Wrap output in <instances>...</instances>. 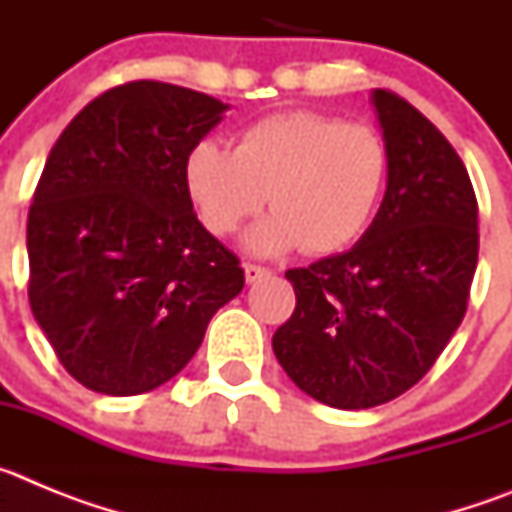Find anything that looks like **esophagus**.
<instances>
[{
    "label": "esophagus",
    "instance_id": "34e87169",
    "mask_svg": "<svg viewBox=\"0 0 512 512\" xmlns=\"http://www.w3.org/2000/svg\"><path fill=\"white\" fill-rule=\"evenodd\" d=\"M243 271H246V282L253 284L259 282V279L269 277L271 271L266 269V266H259V264H243Z\"/></svg>",
    "mask_w": 512,
    "mask_h": 512
}]
</instances>
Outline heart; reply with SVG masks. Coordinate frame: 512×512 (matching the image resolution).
<instances>
[{"instance_id": "obj_1", "label": "heart", "mask_w": 512, "mask_h": 512, "mask_svg": "<svg viewBox=\"0 0 512 512\" xmlns=\"http://www.w3.org/2000/svg\"><path fill=\"white\" fill-rule=\"evenodd\" d=\"M384 179L377 130L307 110L261 117L235 148L205 138L184 158V187L210 233H235L269 194L274 210L243 238L259 256L343 251L372 220Z\"/></svg>"}]
</instances>
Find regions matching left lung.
<instances>
[{"label": "left lung", "instance_id": "1", "mask_svg": "<svg viewBox=\"0 0 512 512\" xmlns=\"http://www.w3.org/2000/svg\"><path fill=\"white\" fill-rule=\"evenodd\" d=\"M387 192L351 251L289 269L297 305L271 338L287 377L330 408L408 392L459 328L477 269V197L459 153L413 104L372 92Z\"/></svg>", "mask_w": 512, "mask_h": 512}]
</instances>
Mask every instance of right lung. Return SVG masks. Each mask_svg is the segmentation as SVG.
I'll return each mask as SVG.
<instances>
[{
	"instance_id": "right-lung-1",
	"label": "right lung",
	"mask_w": 512,
	"mask_h": 512,
	"mask_svg": "<svg viewBox=\"0 0 512 512\" xmlns=\"http://www.w3.org/2000/svg\"><path fill=\"white\" fill-rule=\"evenodd\" d=\"M228 104L164 81L99 94L63 130L27 215V297L87 390L151 392L189 364L243 269L194 215L184 158Z\"/></svg>"
}]
</instances>
